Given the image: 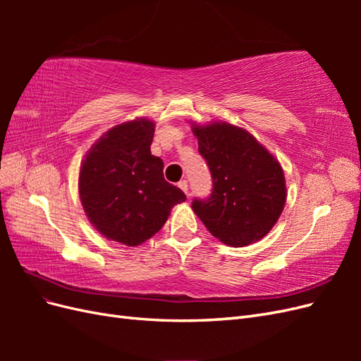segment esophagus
<instances>
[{
    "label": "esophagus",
    "mask_w": 361,
    "mask_h": 361,
    "mask_svg": "<svg viewBox=\"0 0 361 361\" xmlns=\"http://www.w3.org/2000/svg\"><path fill=\"white\" fill-rule=\"evenodd\" d=\"M178 187H179L185 194L190 195V194H188V182H187V180H180V182L178 183Z\"/></svg>",
    "instance_id": "esophagus-1"
}]
</instances>
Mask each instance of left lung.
<instances>
[{
	"mask_svg": "<svg viewBox=\"0 0 361 361\" xmlns=\"http://www.w3.org/2000/svg\"><path fill=\"white\" fill-rule=\"evenodd\" d=\"M199 152L212 176L207 199L192 211L215 238L245 247L264 238L286 203V182L279 161L245 129L215 122L192 126Z\"/></svg>",
	"mask_w": 361,
	"mask_h": 361,
	"instance_id": "8db88e82",
	"label": "left lung"
}]
</instances>
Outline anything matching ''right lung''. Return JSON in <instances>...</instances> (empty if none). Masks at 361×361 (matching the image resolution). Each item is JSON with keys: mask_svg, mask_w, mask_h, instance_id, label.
Wrapping results in <instances>:
<instances>
[{"mask_svg": "<svg viewBox=\"0 0 361 361\" xmlns=\"http://www.w3.org/2000/svg\"><path fill=\"white\" fill-rule=\"evenodd\" d=\"M155 123L137 118L111 128L96 141L80 170V199L90 223L105 238L140 245L166 224L171 207L187 200L164 179V162L150 154Z\"/></svg>", "mask_w": 361, "mask_h": 361, "instance_id": "1", "label": "right lung"}]
</instances>
